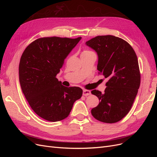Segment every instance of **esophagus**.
Instances as JSON below:
<instances>
[{
    "mask_svg": "<svg viewBox=\"0 0 157 157\" xmlns=\"http://www.w3.org/2000/svg\"><path fill=\"white\" fill-rule=\"evenodd\" d=\"M83 96H89V95L91 94V92L90 91V90H83Z\"/></svg>",
    "mask_w": 157,
    "mask_h": 157,
    "instance_id": "obj_1",
    "label": "esophagus"
}]
</instances>
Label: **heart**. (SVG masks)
<instances>
[{"label":"heart","instance_id":"b5f03b06","mask_svg":"<svg viewBox=\"0 0 157 157\" xmlns=\"http://www.w3.org/2000/svg\"><path fill=\"white\" fill-rule=\"evenodd\" d=\"M85 52H90V51H88V50H85V51H84L82 53H85Z\"/></svg>","mask_w":157,"mask_h":157}]
</instances>
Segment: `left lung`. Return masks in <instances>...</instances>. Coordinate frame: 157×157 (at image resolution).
<instances>
[{"mask_svg":"<svg viewBox=\"0 0 157 157\" xmlns=\"http://www.w3.org/2000/svg\"><path fill=\"white\" fill-rule=\"evenodd\" d=\"M85 44L96 52L98 70L109 79L105 92H91L100 101L92 115L103 122H117L130 111L140 88L137 56L126 41L113 35L98 36Z\"/></svg>","mask_w":157,"mask_h":157,"instance_id":"8db88e82","label":"left lung"}]
</instances>
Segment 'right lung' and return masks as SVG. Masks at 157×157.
Returning a JSON list of instances; mask_svg holds the SVG:
<instances>
[{"label":"right lung","mask_w":157,"mask_h":157,"mask_svg":"<svg viewBox=\"0 0 157 157\" xmlns=\"http://www.w3.org/2000/svg\"><path fill=\"white\" fill-rule=\"evenodd\" d=\"M81 39L40 38L28 46L21 57L19 78L22 92L33 110L46 121L67 118L75 101L82 96L81 88L65 87L56 78Z\"/></svg>","instance_id":"1"}]
</instances>
